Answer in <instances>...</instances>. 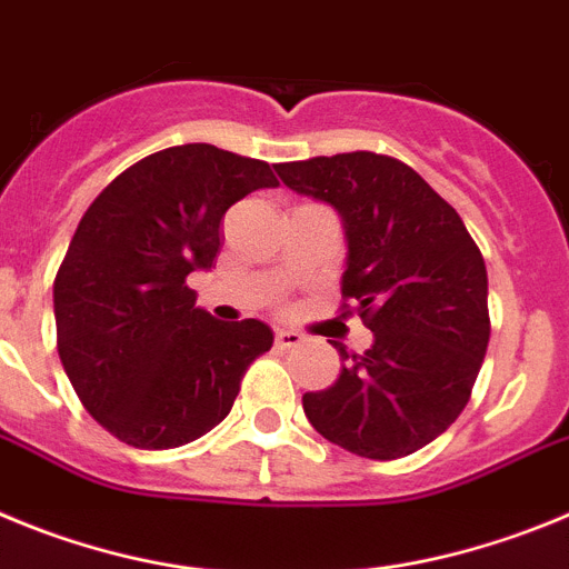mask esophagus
Listing matches in <instances>:
<instances>
[{"label":"esophagus","instance_id":"34e87169","mask_svg":"<svg viewBox=\"0 0 569 569\" xmlns=\"http://www.w3.org/2000/svg\"><path fill=\"white\" fill-rule=\"evenodd\" d=\"M303 340H306V337L300 335V331H295V329H278V331H274V342H278L280 348H297Z\"/></svg>","mask_w":569,"mask_h":569}]
</instances>
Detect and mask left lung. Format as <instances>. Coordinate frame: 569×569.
I'll use <instances>...</instances> for the list:
<instances>
[{"instance_id": "1", "label": "left lung", "mask_w": 569, "mask_h": 569, "mask_svg": "<svg viewBox=\"0 0 569 569\" xmlns=\"http://www.w3.org/2000/svg\"><path fill=\"white\" fill-rule=\"evenodd\" d=\"M297 196L329 203L346 229L342 297L373 331L335 386L303 393L329 442L399 459L448 431L468 406L490 340L488 269L457 209L422 176L377 152L274 163Z\"/></svg>"}]
</instances>
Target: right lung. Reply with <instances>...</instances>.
<instances>
[{
  "instance_id": "obj_1",
  "label": "right lung",
  "mask_w": 569,
  "mask_h": 569,
  "mask_svg": "<svg viewBox=\"0 0 569 569\" xmlns=\"http://www.w3.org/2000/svg\"><path fill=\"white\" fill-rule=\"evenodd\" d=\"M278 187L269 163L183 144L132 163L79 221L53 283L61 366L116 439L167 450L221 422L247 368L272 348L260 320L196 306L187 274L221 252L227 209Z\"/></svg>"
}]
</instances>
